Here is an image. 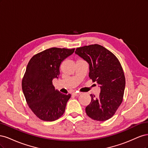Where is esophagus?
Returning <instances> with one entry per match:
<instances>
[{
    "label": "esophagus",
    "mask_w": 148,
    "mask_h": 148,
    "mask_svg": "<svg viewBox=\"0 0 148 148\" xmlns=\"http://www.w3.org/2000/svg\"><path fill=\"white\" fill-rule=\"evenodd\" d=\"M79 95H81V92H77V91L73 92V95H74L75 96H78Z\"/></svg>",
    "instance_id": "1"
}]
</instances>
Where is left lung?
<instances>
[{"instance_id": "1", "label": "left lung", "mask_w": 148, "mask_h": 148, "mask_svg": "<svg viewBox=\"0 0 148 148\" xmlns=\"http://www.w3.org/2000/svg\"><path fill=\"white\" fill-rule=\"evenodd\" d=\"M75 53L88 62L89 77L101 88L97 98L90 95L91 101L85 109L86 114L97 121L110 119L123 101L125 88V75L118 59L99 44L78 47Z\"/></svg>"}]
</instances>
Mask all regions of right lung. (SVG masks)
Here are the masks:
<instances>
[{
    "label": "right lung",
    "mask_w": 148,
    "mask_h": 148,
    "mask_svg": "<svg viewBox=\"0 0 148 148\" xmlns=\"http://www.w3.org/2000/svg\"><path fill=\"white\" fill-rule=\"evenodd\" d=\"M75 49L52 47L34 56L22 80V89L29 108L44 121H54L64 114L70 95L56 90L52 80L58 78L60 66Z\"/></svg>",
    "instance_id": "right-lung-1"
}]
</instances>
